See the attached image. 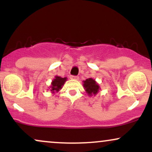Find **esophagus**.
<instances>
[{
  "label": "esophagus",
  "instance_id": "1",
  "mask_svg": "<svg viewBox=\"0 0 152 152\" xmlns=\"http://www.w3.org/2000/svg\"><path fill=\"white\" fill-rule=\"evenodd\" d=\"M71 79L78 80V76H71Z\"/></svg>",
  "mask_w": 152,
  "mask_h": 152
}]
</instances>
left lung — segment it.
<instances>
[{
  "instance_id": "8db88e82",
  "label": "left lung",
  "mask_w": 152,
  "mask_h": 152,
  "mask_svg": "<svg viewBox=\"0 0 152 152\" xmlns=\"http://www.w3.org/2000/svg\"><path fill=\"white\" fill-rule=\"evenodd\" d=\"M83 87L86 89V92L88 94V95L91 96L92 94L96 95L97 92L99 91V86L96 83V81L91 78H87L86 81H83Z\"/></svg>"
}]
</instances>
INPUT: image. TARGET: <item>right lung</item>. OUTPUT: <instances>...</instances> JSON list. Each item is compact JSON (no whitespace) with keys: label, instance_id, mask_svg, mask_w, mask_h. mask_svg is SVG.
<instances>
[{"label":"right lung","instance_id":"add662e5","mask_svg":"<svg viewBox=\"0 0 152 152\" xmlns=\"http://www.w3.org/2000/svg\"><path fill=\"white\" fill-rule=\"evenodd\" d=\"M66 81V78H61L60 76H56L53 81L51 83V91H57L58 92L62 86H64V83Z\"/></svg>","mask_w":152,"mask_h":152}]
</instances>
